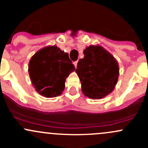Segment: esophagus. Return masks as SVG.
I'll return each mask as SVG.
<instances>
[{"label": "esophagus", "instance_id": "esophagus-1", "mask_svg": "<svg viewBox=\"0 0 148 148\" xmlns=\"http://www.w3.org/2000/svg\"><path fill=\"white\" fill-rule=\"evenodd\" d=\"M77 63H78V61H76V62H73V64H74V66H75V68H77Z\"/></svg>", "mask_w": 148, "mask_h": 148}]
</instances>
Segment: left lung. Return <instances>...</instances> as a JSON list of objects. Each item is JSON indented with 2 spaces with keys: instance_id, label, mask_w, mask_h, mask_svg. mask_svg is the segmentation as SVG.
<instances>
[{
  "instance_id": "left-lung-1",
  "label": "left lung",
  "mask_w": 148,
  "mask_h": 148,
  "mask_svg": "<svg viewBox=\"0 0 148 148\" xmlns=\"http://www.w3.org/2000/svg\"><path fill=\"white\" fill-rule=\"evenodd\" d=\"M79 60L77 72L83 94L102 99L114 90L119 77V65L114 56L101 46H89Z\"/></svg>"
}]
</instances>
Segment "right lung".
Listing matches in <instances>:
<instances>
[{"mask_svg": "<svg viewBox=\"0 0 148 148\" xmlns=\"http://www.w3.org/2000/svg\"><path fill=\"white\" fill-rule=\"evenodd\" d=\"M75 67L65 53L56 46L40 49L31 57L28 74L36 91L45 97L59 96L65 88L66 79Z\"/></svg>", "mask_w": 148, "mask_h": 148, "instance_id": "1", "label": "right lung"}]
</instances>
